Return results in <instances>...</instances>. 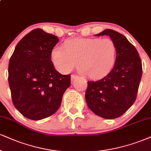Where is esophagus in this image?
<instances>
[{
	"instance_id": "esophagus-1",
	"label": "esophagus",
	"mask_w": 151,
	"mask_h": 151,
	"mask_svg": "<svg viewBox=\"0 0 151 151\" xmlns=\"http://www.w3.org/2000/svg\"><path fill=\"white\" fill-rule=\"evenodd\" d=\"M79 78L78 76H76V75H73V74H72V75H71V81H73L74 80L76 79V78Z\"/></svg>"
}]
</instances>
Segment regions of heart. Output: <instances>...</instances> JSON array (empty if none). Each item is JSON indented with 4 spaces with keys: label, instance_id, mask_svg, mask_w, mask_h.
<instances>
[{
    "label": "heart",
    "instance_id": "b5f03b06",
    "mask_svg": "<svg viewBox=\"0 0 151 151\" xmlns=\"http://www.w3.org/2000/svg\"><path fill=\"white\" fill-rule=\"evenodd\" d=\"M116 52L115 42L111 38H74L66 40L64 47H54L51 59L62 73L70 71L79 62L82 73L92 78H100L113 68Z\"/></svg>",
    "mask_w": 151,
    "mask_h": 151
}]
</instances>
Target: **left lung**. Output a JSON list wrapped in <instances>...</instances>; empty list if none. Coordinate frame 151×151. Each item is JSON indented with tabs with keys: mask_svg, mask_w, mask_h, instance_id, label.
I'll use <instances>...</instances> for the list:
<instances>
[{
	"mask_svg": "<svg viewBox=\"0 0 151 151\" xmlns=\"http://www.w3.org/2000/svg\"><path fill=\"white\" fill-rule=\"evenodd\" d=\"M109 36L116 45V59L113 69L97 81H87L85 99L89 109L106 119L124 114L134 103L142 76L139 55L121 33L106 29L95 36Z\"/></svg>",
	"mask_w": 151,
	"mask_h": 151,
	"instance_id": "obj_1",
	"label": "left lung"
}]
</instances>
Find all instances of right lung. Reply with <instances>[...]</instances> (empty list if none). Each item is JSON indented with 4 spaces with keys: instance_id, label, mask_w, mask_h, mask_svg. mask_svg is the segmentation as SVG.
Instances as JSON below:
<instances>
[{
    "instance_id": "add662e5",
    "label": "right lung",
    "mask_w": 151,
    "mask_h": 151,
    "mask_svg": "<svg viewBox=\"0 0 151 151\" xmlns=\"http://www.w3.org/2000/svg\"><path fill=\"white\" fill-rule=\"evenodd\" d=\"M59 41L40 29L31 31L18 42L8 66L12 103L22 115L39 120L53 115L70 85V75L55 68L51 52Z\"/></svg>"
}]
</instances>
